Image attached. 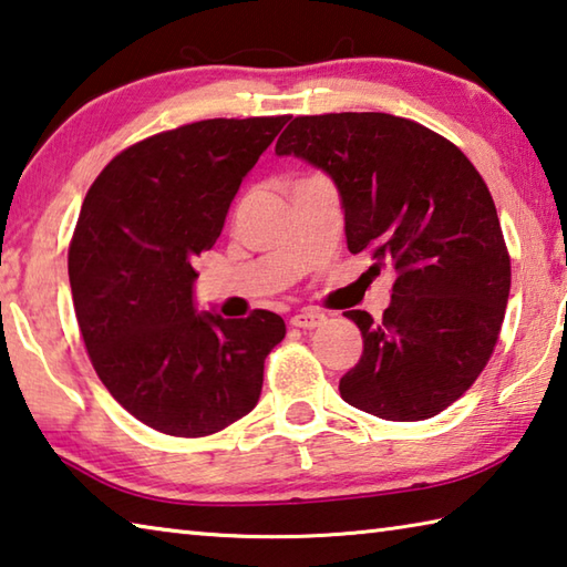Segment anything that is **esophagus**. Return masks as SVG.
I'll list each match as a JSON object with an SVG mask.
<instances>
[{"label": "esophagus", "instance_id": "obj_1", "mask_svg": "<svg viewBox=\"0 0 567 567\" xmlns=\"http://www.w3.org/2000/svg\"><path fill=\"white\" fill-rule=\"evenodd\" d=\"M326 321V316L321 311H313V309H303L296 316H291V326L296 329H316V326H321Z\"/></svg>", "mask_w": 567, "mask_h": 567}]
</instances>
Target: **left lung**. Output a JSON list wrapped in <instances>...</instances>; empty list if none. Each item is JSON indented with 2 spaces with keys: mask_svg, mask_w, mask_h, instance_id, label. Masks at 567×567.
<instances>
[{
  "mask_svg": "<svg viewBox=\"0 0 567 567\" xmlns=\"http://www.w3.org/2000/svg\"><path fill=\"white\" fill-rule=\"evenodd\" d=\"M278 156L321 168L339 188L346 244L395 284L381 319L346 311L363 355L339 383L353 409L425 421L471 389L498 341L511 258L483 176L431 128L381 112L296 116Z\"/></svg>",
  "mask_w": 567,
  "mask_h": 567,
  "instance_id": "left-lung-1",
  "label": "left lung"
}]
</instances>
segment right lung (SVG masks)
I'll return each mask as SVG.
<instances>
[{
    "mask_svg": "<svg viewBox=\"0 0 567 567\" xmlns=\"http://www.w3.org/2000/svg\"><path fill=\"white\" fill-rule=\"evenodd\" d=\"M289 116L206 118L148 136L106 164L79 214L69 284L89 359L148 429L178 439L254 411L281 316L198 311L196 256Z\"/></svg>",
    "mask_w": 567,
    "mask_h": 567,
    "instance_id": "add662e5",
    "label": "right lung"
}]
</instances>
